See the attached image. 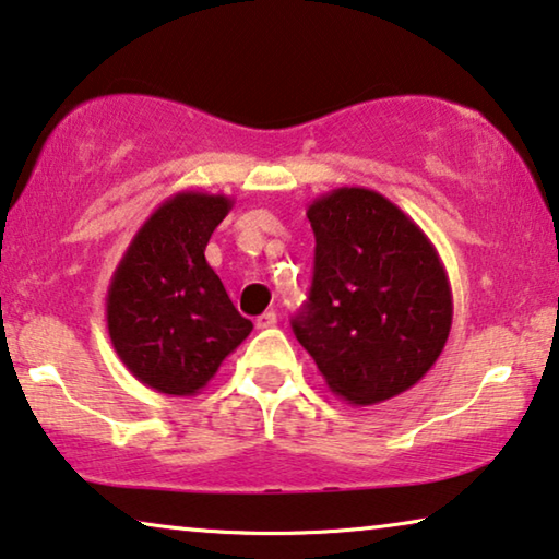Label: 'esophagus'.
Wrapping results in <instances>:
<instances>
[{
  "label": "esophagus",
  "instance_id": "1",
  "mask_svg": "<svg viewBox=\"0 0 559 559\" xmlns=\"http://www.w3.org/2000/svg\"><path fill=\"white\" fill-rule=\"evenodd\" d=\"M274 325H277V312H274V310H266V312L260 314V318H257V328H260V330L274 328Z\"/></svg>",
  "mask_w": 559,
  "mask_h": 559
}]
</instances>
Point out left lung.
<instances>
[{"instance_id": "8db88e82", "label": "left lung", "mask_w": 559, "mask_h": 559, "mask_svg": "<svg viewBox=\"0 0 559 559\" xmlns=\"http://www.w3.org/2000/svg\"><path fill=\"white\" fill-rule=\"evenodd\" d=\"M314 231L310 297L293 320L325 385L353 406L424 378L449 340L454 302L424 229L383 193L343 186L307 206Z\"/></svg>"}]
</instances>
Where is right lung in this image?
<instances>
[{"mask_svg": "<svg viewBox=\"0 0 559 559\" xmlns=\"http://www.w3.org/2000/svg\"><path fill=\"white\" fill-rule=\"evenodd\" d=\"M231 206L224 193H176L143 222L112 272L105 297L110 343L153 391L197 395L252 333L204 257Z\"/></svg>", "mask_w": 559, "mask_h": 559, "instance_id": "add662e5", "label": "right lung"}]
</instances>
